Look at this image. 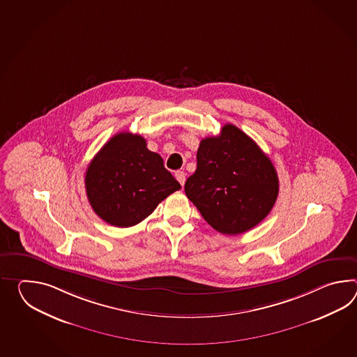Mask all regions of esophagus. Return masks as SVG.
Returning <instances> with one entry per match:
<instances>
[{"mask_svg":"<svg viewBox=\"0 0 357 357\" xmlns=\"http://www.w3.org/2000/svg\"><path fill=\"white\" fill-rule=\"evenodd\" d=\"M175 178H176V181L181 183L182 185H184V182H185V173L182 172V170H178L176 173H175Z\"/></svg>","mask_w":357,"mask_h":357,"instance_id":"obj_1","label":"esophagus"}]
</instances>
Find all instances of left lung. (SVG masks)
Wrapping results in <instances>:
<instances>
[{
    "label": "left lung",
    "instance_id": "obj_1",
    "mask_svg": "<svg viewBox=\"0 0 357 357\" xmlns=\"http://www.w3.org/2000/svg\"><path fill=\"white\" fill-rule=\"evenodd\" d=\"M184 190L202 218L222 234L252 229L274 206L277 170L261 149L233 124L199 143L197 169Z\"/></svg>",
    "mask_w": 357,
    "mask_h": 357
}]
</instances>
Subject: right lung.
Returning <instances> with one entry per match:
<instances>
[{"label":"right lung","instance_id":"add662e5","mask_svg":"<svg viewBox=\"0 0 357 357\" xmlns=\"http://www.w3.org/2000/svg\"><path fill=\"white\" fill-rule=\"evenodd\" d=\"M88 201L96 214L114 227L142 222L181 184L159 153L139 135L121 132L97 152L86 173Z\"/></svg>","mask_w":357,"mask_h":357}]
</instances>
